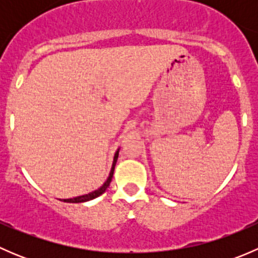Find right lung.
Returning a JSON list of instances; mask_svg holds the SVG:
<instances>
[{
	"mask_svg": "<svg viewBox=\"0 0 258 258\" xmlns=\"http://www.w3.org/2000/svg\"><path fill=\"white\" fill-rule=\"evenodd\" d=\"M118 152H119V148L116 151V153H114L113 156V162H112V167H111V171H110V175H108L107 179L105 181V183L102 184L101 187H98L97 189H95V191L90 192V194H86V195H82V196H77V197H74V199H63L61 200V201L63 202H69V204H80V202H87V201H91V200L96 199V197L101 196V195L103 194V192L107 189V187L110 186L111 181H112V177H113V171H114V166H116V162H117V158H118Z\"/></svg>",
	"mask_w": 258,
	"mask_h": 258,
	"instance_id": "right-lung-1",
	"label": "right lung"
}]
</instances>
